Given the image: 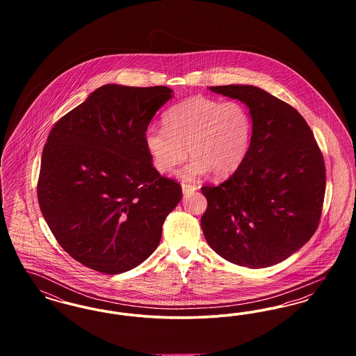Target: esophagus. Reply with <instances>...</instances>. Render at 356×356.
I'll use <instances>...</instances> for the list:
<instances>
[{
    "label": "esophagus",
    "mask_w": 356,
    "mask_h": 356,
    "mask_svg": "<svg viewBox=\"0 0 356 356\" xmlns=\"http://www.w3.org/2000/svg\"><path fill=\"white\" fill-rule=\"evenodd\" d=\"M181 188H183V193H184V195L192 193V192H195V191L197 189V186H193V184H186V183H183Z\"/></svg>",
    "instance_id": "esophagus-1"
}]
</instances>
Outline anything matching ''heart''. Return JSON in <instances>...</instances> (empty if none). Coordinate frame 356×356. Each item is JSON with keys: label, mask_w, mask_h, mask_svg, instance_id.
<instances>
[{"label": "heart", "mask_w": 356, "mask_h": 356, "mask_svg": "<svg viewBox=\"0 0 356 356\" xmlns=\"http://www.w3.org/2000/svg\"><path fill=\"white\" fill-rule=\"evenodd\" d=\"M164 128L149 127L144 145L154 170L168 173L186 159L193 160L180 176L193 180L209 170L216 177H228L245 161L252 140V118L237 102H221L196 96L168 109Z\"/></svg>", "instance_id": "heart-1"}]
</instances>
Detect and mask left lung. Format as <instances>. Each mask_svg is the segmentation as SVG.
Instances as JSON below:
<instances>
[{
	"mask_svg": "<svg viewBox=\"0 0 356 356\" xmlns=\"http://www.w3.org/2000/svg\"><path fill=\"white\" fill-rule=\"evenodd\" d=\"M250 108L252 140L238 170L202 186V228L222 259L248 268L286 260L318 229L325 193L323 153L303 116L252 85L211 86Z\"/></svg>",
	"mask_w": 356,
	"mask_h": 356,
	"instance_id": "1",
	"label": "left lung"
}]
</instances>
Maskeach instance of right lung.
<instances>
[{"instance_id": "obj_1", "label": "right lung", "mask_w": 356, "mask_h": 356, "mask_svg": "<svg viewBox=\"0 0 356 356\" xmlns=\"http://www.w3.org/2000/svg\"><path fill=\"white\" fill-rule=\"evenodd\" d=\"M170 93L104 85L51 128L37 181L40 209L64 251L88 268L116 275L141 264L183 196L144 145Z\"/></svg>"}]
</instances>
